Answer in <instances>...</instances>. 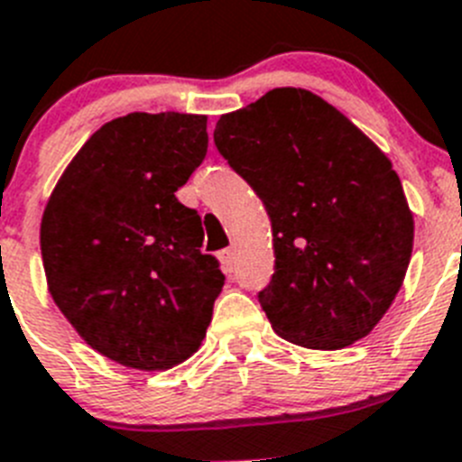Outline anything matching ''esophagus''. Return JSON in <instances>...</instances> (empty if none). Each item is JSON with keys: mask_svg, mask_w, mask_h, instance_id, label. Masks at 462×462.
Here are the masks:
<instances>
[{"mask_svg": "<svg viewBox=\"0 0 462 462\" xmlns=\"http://www.w3.org/2000/svg\"><path fill=\"white\" fill-rule=\"evenodd\" d=\"M222 263L226 268V273H234L236 268V250L234 247H228V250L222 252Z\"/></svg>", "mask_w": 462, "mask_h": 462, "instance_id": "1", "label": "esophagus"}]
</instances>
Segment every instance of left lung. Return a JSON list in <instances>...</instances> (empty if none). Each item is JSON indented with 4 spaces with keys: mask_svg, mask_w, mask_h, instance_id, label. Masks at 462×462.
I'll use <instances>...</instances> for the list:
<instances>
[{
    "mask_svg": "<svg viewBox=\"0 0 462 462\" xmlns=\"http://www.w3.org/2000/svg\"><path fill=\"white\" fill-rule=\"evenodd\" d=\"M215 145L271 217L275 273L259 303L273 330L308 349L368 336L402 287L414 245L389 157L300 88L219 117Z\"/></svg>",
    "mask_w": 462,
    "mask_h": 462,
    "instance_id": "obj_1",
    "label": "left lung"
}]
</instances>
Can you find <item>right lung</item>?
Instances as JSON below:
<instances>
[{
	"mask_svg": "<svg viewBox=\"0 0 462 462\" xmlns=\"http://www.w3.org/2000/svg\"><path fill=\"white\" fill-rule=\"evenodd\" d=\"M208 117L129 113L88 138L41 219L48 291L92 349L169 370L201 346L224 287L180 189L208 152Z\"/></svg>",
	"mask_w": 462,
	"mask_h": 462,
	"instance_id": "obj_1",
	"label": "right lung"
}]
</instances>
